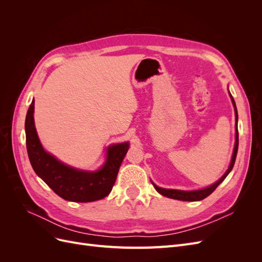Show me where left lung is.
Listing matches in <instances>:
<instances>
[{"instance_id": "obj_1", "label": "left lung", "mask_w": 262, "mask_h": 262, "mask_svg": "<svg viewBox=\"0 0 262 262\" xmlns=\"http://www.w3.org/2000/svg\"><path fill=\"white\" fill-rule=\"evenodd\" d=\"M231 95V94H229ZM232 97V95H231ZM232 100H233V104H234V107H235V113H236V124H237V119H238V116H237V109H236V105H235V101L232 97ZM237 149H238V130L236 129V142H235V147H234V153H233V156H232V162H231V165H229V167L227 169V171L224 173L223 177H222L219 181H216L215 184L208 187V188H204V189H201V190H194V191H181V190H173V189H164V188H160L157 187L156 185H154L153 182V186L154 188L157 190L158 192H160L161 194L167 196V198H171V199H176V200H181V201H200V200H203L204 198H207L208 195H210L214 190H215L217 188V186L221 184L222 181H223L226 176L228 175L229 172H231V170L233 169L234 167V164H235V160H236V155H237Z\"/></svg>"}]
</instances>
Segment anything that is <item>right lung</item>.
<instances>
[{
  "instance_id": "obj_1",
  "label": "right lung",
  "mask_w": 262,
  "mask_h": 262,
  "mask_svg": "<svg viewBox=\"0 0 262 262\" xmlns=\"http://www.w3.org/2000/svg\"><path fill=\"white\" fill-rule=\"evenodd\" d=\"M34 108L35 100L28 108L25 131L28 157L37 175L59 196L68 201L92 202L107 196L115 185L129 143L110 146L105 165L97 171L74 169L62 164L42 148L35 128Z\"/></svg>"
}]
</instances>
